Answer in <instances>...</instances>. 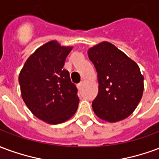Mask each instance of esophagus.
<instances>
[{
	"instance_id": "obj_1",
	"label": "esophagus",
	"mask_w": 159,
	"mask_h": 159,
	"mask_svg": "<svg viewBox=\"0 0 159 159\" xmlns=\"http://www.w3.org/2000/svg\"><path fill=\"white\" fill-rule=\"evenodd\" d=\"M83 84H84V82H80V83L78 84L79 89H81V88L83 87Z\"/></svg>"
}]
</instances>
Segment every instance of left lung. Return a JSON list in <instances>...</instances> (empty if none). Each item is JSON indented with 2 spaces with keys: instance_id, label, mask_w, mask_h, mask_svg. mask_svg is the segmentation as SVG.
<instances>
[{
  "instance_id": "8db88e82",
  "label": "left lung",
  "mask_w": 159,
  "mask_h": 159,
  "mask_svg": "<svg viewBox=\"0 0 159 159\" xmlns=\"http://www.w3.org/2000/svg\"><path fill=\"white\" fill-rule=\"evenodd\" d=\"M97 69L98 94L92 102L94 113L109 123L126 119L141 101L144 77L137 63L112 43L103 41L88 50Z\"/></svg>"
}]
</instances>
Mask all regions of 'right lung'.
<instances>
[{
	"label": "right lung",
	"instance_id": "add662e5",
	"mask_svg": "<svg viewBox=\"0 0 159 159\" xmlns=\"http://www.w3.org/2000/svg\"><path fill=\"white\" fill-rule=\"evenodd\" d=\"M73 46L44 44L27 59L18 76L22 98L31 113L50 125L68 120L79 106L77 88L63 68Z\"/></svg>",
	"mask_w": 159,
	"mask_h": 159
}]
</instances>
